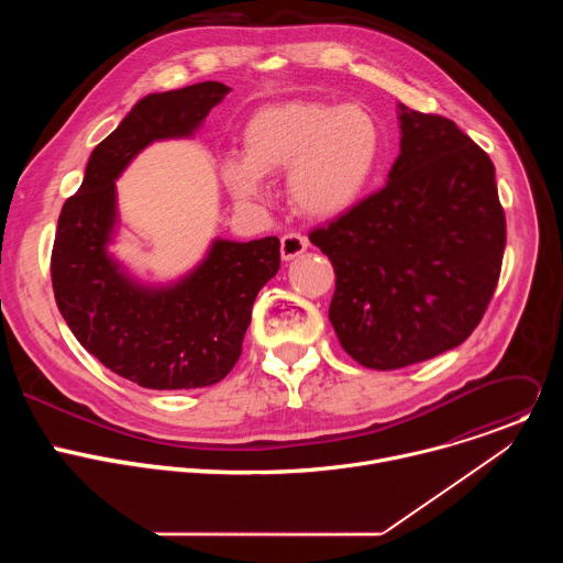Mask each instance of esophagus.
<instances>
[{"label": "esophagus", "instance_id": "34e87169", "mask_svg": "<svg viewBox=\"0 0 563 563\" xmlns=\"http://www.w3.org/2000/svg\"><path fill=\"white\" fill-rule=\"evenodd\" d=\"M309 247L307 238L302 233H296V231H289L280 238V254H283V261H291L296 256H300L305 250Z\"/></svg>", "mask_w": 563, "mask_h": 563}]
</instances>
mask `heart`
<instances>
[{"mask_svg": "<svg viewBox=\"0 0 563 563\" xmlns=\"http://www.w3.org/2000/svg\"><path fill=\"white\" fill-rule=\"evenodd\" d=\"M245 155H227L220 176L240 200H261L265 176L289 172L291 202L311 218L350 211L372 185L383 133L361 107L285 102L261 109L243 133Z\"/></svg>", "mask_w": 563, "mask_h": 563, "instance_id": "1", "label": "heart"}]
</instances>
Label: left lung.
<instances>
[{
  "label": "left lung",
  "instance_id": "obj_1",
  "mask_svg": "<svg viewBox=\"0 0 563 563\" xmlns=\"http://www.w3.org/2000/svg\"><path fill=\"white\" fill-rule=\"evenodd\" d=\"M398 109L404 135L387 185L309 231L336 274L339 343L372 369L461 345L490 305L506 250L490 155L452 120Z\"/></svg>",
  "mask_w": 563,
  "mask_h": 563
}]
</instances>
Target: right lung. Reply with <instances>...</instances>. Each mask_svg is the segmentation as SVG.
Returning <instances> with one entry per match:
<instances>
[{
  "label": "right lung",
  "instance_id": "right-lung-1",
  "mask_svg": "<svg viewBox=\"0 0 563 563\" xmlns=\"http://www.w3.org/2000/svg\"><path fill=\"white\" fill-rule=\"evenodd\" d=\"M229 93L200 82L140 100L91 153L85 183L59 213L51 254L55 302L87 352L146 389L222 380L243 354L252 307L280 267V240H216L205 263L167 289L129 280L107 254L115 178L153 140L189 135Z\"/></svg>",
  "mask_w": 563,
  "mask_h": 563
}]
</instances>
